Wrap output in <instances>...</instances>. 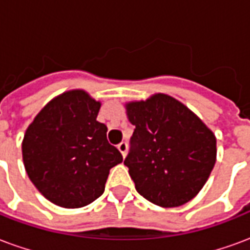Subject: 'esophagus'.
I'll return each instance as SVG.
<instances>
[{"instance_id":"obj_1","label":"esophagus","mask_w":250,"mask_h":250,"mask_svg":"<svg viewBox=\"0 0 250 250\" xmlns=\"http://www.w3.org/2000/svg\"><path fill=\"white\" fill-rule=\"evenodd\" d=\"M118 150L120 151V154L123 155V158L125 157V154H127V143L125 142H122L118 145Z\"/></svg>"}]
</instances>
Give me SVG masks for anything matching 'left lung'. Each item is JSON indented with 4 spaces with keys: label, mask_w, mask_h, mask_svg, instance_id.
I'll return each instance as SVG.
<instances>
[{
    "label": "left lung",
    "mask_w": 250,
    "mask_h": 250,
    "mask_svg": "<svg viewBox=\"0 0 250 250\" xmlns=\"http://www.w3.org/2000/svg\"><path fill=\"white\" fill-rule=\"evenodd\" d=\"M135 130L125 159L138 193L162 208L185 205L214 167L217 141L208 125L166 93L125 103Z\"/></svg>",
    "instance_id": "8db88e82"
}]
</instances>
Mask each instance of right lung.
<instances>
[{"instance_id": "obj_1", "label": "right lung", "mask_w": 250, "mask_h": 250, "mask_svg": "<svg viewBox=\"0 0 250 250\" xmlns=\"http://www.w3.org/2000/svg\"><path fill=\"white\" fill-rule=\"evenodd\" d=\"M102 103L84 89L52 99L25 131L22 161L28 177L52 204L87 206L104 193L109 170L123 162L96 120Z\"/></svg>"}]
</instances>
